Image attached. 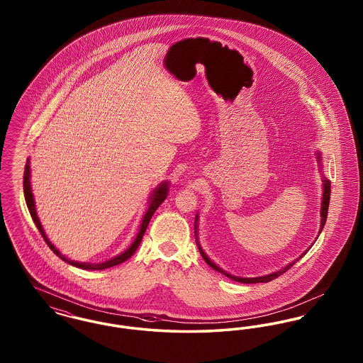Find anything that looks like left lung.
I'll list each match as a JSON object with an SVG mask.
<instances>
[{
  "mask_svg": "<svg viewBox=\"0 0 363 363\" xmlns=\"http://www.w3.org/2000/svg\"><path fill=\"white\" fill-rule=\"evenodd\" d=\"M317 160H318V163L321 164V154L320 152H317ZM329 197H330V182H329L328 179L325 178V177H323V201H321V225H320V231L318 233H321L323 231V228H324V225H325V222H327V216H328V207H329ZM197 218L199 216H196V222H197ZM196 225V228H197V223H194ZM194 234H196V231H194ZM197 242V246H199V250H200V253H201V256H203V259H206V262H207L209 267H212L215 271H218V272H220V274H223L227 277H230V279H233V280H235V281H240V283H268V281H271V280H274V279H277V277H280V275H283L286 271H289L291 267H293L294 264L298 261L299 259H302L306 253H308V250L305 252V253H302L301 256H299V259H294L293 262H290L289 265H286L284 268H281V269H279L277 272H272V274H268V275H264V277H234V275H230V274H227L225 271H223L222 268H219L215 262H212L211 259H208L207 255L204 253V250L201 249V246H200V243L199 241Z\"/></svg>",
  "mask_w": 363,
  "mask_h": 363,
  "instance_id": "1",
  "label": "left lung"
}]
</instances>
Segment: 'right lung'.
Wrapping results in <instances>:
<instances>
[{
	"instance_id": "obj_1",
	"label": "right lung",
	"mask_w": 363,
	"mask_h": 363,
	"mask_svg": "<svg viewBox=\"0 0 363 363\" xmlns=\"http://www.w3.org/2000/svg\"><path fill=\"white\" fill-rule=\"evenodd\" d=\"M30 177H31V172H30V159H27V163H26V169H24V177H23V189H24V197H26V203H27V207L28 211L31 213V218L34 220L35 225L38 227L39 233L42 234L43 240L46 241V243L49 245V247L52 249V252L60 257V259L67 261L70 265L76 267V268H82V269H89V271H99V269H106V268H110V267H114V265H118L123 261H126L128 259H130V256H133V253L138 250V245L143 240V235L148 227V223L152 218V215L155 213L157 207L164 201V199L167 197V193H169V182H163L160 184L155 190L152 191V194L150 196V207L148 211L145 212L143 220H141V225H140V230H138V237L135 238V241L132 242V245L116 257L113 259H107L104 262H98V264H89V262H77V261H72V259H67L64 255L60 253V250L52 245L50 240L48 238L43 227L40 225L39 219H38V215H36V209H35V201L34 196H33V190H31V181H30Z\"/></svg>"
}]
</instances>
